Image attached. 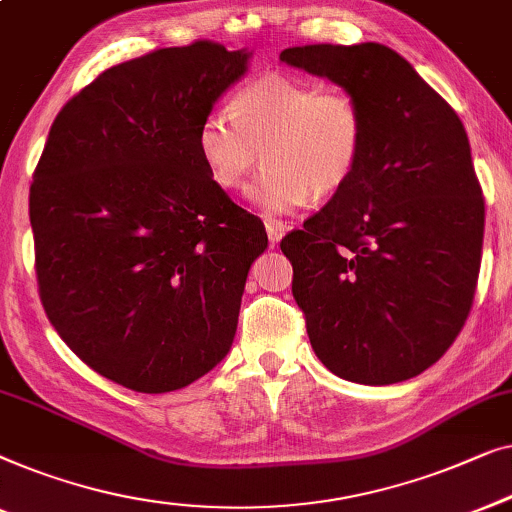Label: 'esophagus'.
I'll use <instances>...</instances> for the list:
<instances>
[{"label":"esophagus","instance_id":"esophagus-1","mask_svg":"<svg viewBox=\"0 0 512 512\" xmlns=\"http://www.w3.org/2000/svg\"><path fill=\"white\" fill-rule=\"evenodd\" d=\"M264 227H266V234H269V241L273 243V246H276V243L283 239L287 232V225L283 220H266Z\"/></svg>","mask_w":512,"mask_h":512}]
</instances>
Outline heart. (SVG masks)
Returning <instances> with one entry per match:
<instances>
[{
    "instance_id": "obj_1",
    "label": "heart",
    "mask_w": 512,
    "mask_h": 512,
    "mask_svg": "<svg viewBox=\"0 0 512 512\" xmlns=\"http://www.w3.org/2000/svg\"><path fill=\"white\" fill-rule=\"evenodd\" d=\"M366 146V113L348 90L266 71L241 85L232 113L213 109L197 132V150L213 183L246 190L266 160L250 199L266 213H292L308 199L341 192Z\"/></svg>"
}]
</instances>
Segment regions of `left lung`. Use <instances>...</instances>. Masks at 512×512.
<instances>
[{
    "instance_id": "1",
    "label": "left lung",
    "mask_w": 512,
    "mask_h": 512,
    "mask_svg": "<svg viewBox=\"0 0 512 512\" xmlns=\"http://www.w3.org/2000/svg\"><path fill=\"white\" fill-rule=\"evenodd\" d=\"M366 113L352 181L280 241L315 355L338 378L392 385L455 343L478 285L485 199L452 106L383 43L287 48Z\"/></svg>"
}]
</instances>
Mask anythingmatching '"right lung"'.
<instances>
[{
    "mask_svg": "<svg viewBox=\"0 0 512 512\" xmlns=\"http://www.w3.org/2000/svg\"><path fill=\"white\" fill-rule=\"evenodd\" d=\"M213 41L115 64L57 113L30 187L41 304L99 376L174 392L232 348L257 215L213 183L204 115L248 69Z\"/></svg>",
    "mask_w": 512,
    "mask_h": 512,
    "instance_id": "obj_1",
    "label": "right lung"
}]
</instances>
